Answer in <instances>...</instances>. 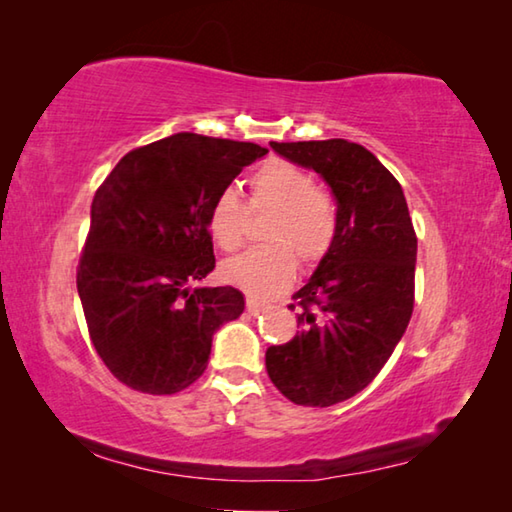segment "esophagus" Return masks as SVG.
<instances>
[{
	"label": "esophagus",
	"instance_id": "1",
	"mask_svg": "<svg viewBox=\"0 0 512 512\" xmlns=\"http://www.w3.org/2000/svg\"><path fill=\"white\" fill-rule=\"evenodd\" d=\"M246 311H248V314L250 316H257L259 314V311H264V305H262V302H257V300H246Z\"/></svg>",
	"mask_w": 512,
	"mask_h": 512
}]
</instances>
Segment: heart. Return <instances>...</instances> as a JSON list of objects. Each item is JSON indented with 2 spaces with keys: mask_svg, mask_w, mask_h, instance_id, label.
Segmentation results:
<instances>
[{
  "mask_svg": "<svg viewBox=\"0 0 512 512\" xmlns=\"http://www.w3.org/2000/svg\"><path fill=\"white\" fill-rule=\"evenodd\" d=\"M250 207L273 210L262 239L266 246L250 248L221 266L223 280L255 298H271L289 287L296 275V257L314 264L334 244L339 216L336 205L314 178L284 160H271L248 180ZM246 207L235 189H221L207 210V232L223 250H237L246 239Z\"/></svg>",
  "mask_w": 512,
  "mask_h": 512,
  "instance_id": "1",
  "label": "heart"
}]
</instances>
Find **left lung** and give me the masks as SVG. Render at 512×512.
Segmentation results:
<instances>
[{"label":"left lung","mask_w":512,"mask_h":512,"mask_svg":"<svg viewBox=\"0 0 512 512\" xmlns=\"http://www.w3.org/2000/svg\"><path fill=\"white\" fill-rule=\"evenodd\" d=\"M271 149L325 180L339 228L305 287L293 293L302 307L300 332L266 350V370L293 404L332 406L363 391L404 336L418 239L402 185L361 144L271 142Z\"/></svg>","instance_id":"8db88e82"}]
</instances>
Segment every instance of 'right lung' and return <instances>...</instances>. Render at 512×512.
<instances>
[{
    "instance_id": "right-lung-1",
    "label": "right lung",
    "mask_w": 512,
    "mask_h": 512,
    "mask_svg": "<svg viewBox=\"0 0 512 512\" xmlns=\"http://www.w3.org/2000/svg\"><path fill=\"white\" fill-rule=\"evenodd\" d=\"M268 151L176 133L126 153L97 189L76 287L94 350L126 386L185 391L212 336L244 314L235 287H194L214 268L207 210Z\"/></svg>"
}]
</instances>
